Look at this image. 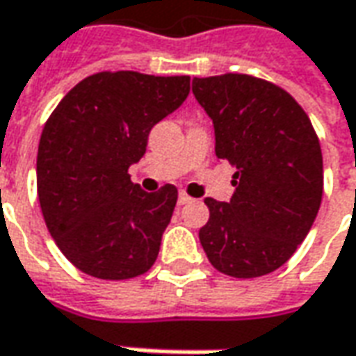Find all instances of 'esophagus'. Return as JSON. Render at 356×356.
Returning a JSON list of instances; mask_svg holds the SVG:
<instances>
[{
    "label": "esophagus",
    "mask_w": 356,
    "mask_h": 356,
    "mask_svg": "<svg viewBox=\"0 0 356 356\" xmlns=\"http://www.w3.org/2000/svg\"><path fill=\"white\" fill-rule=\"evenodd\" d=\"M192 202V197L186 194V192H180L178 194V206H186V204H190Z\"/></svg>",
    "instance_id": "1"
}]
</instances>
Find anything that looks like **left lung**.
Returning <instances> with one entry per match:
<instances>
[{
	"mask_svg": "<svg viewBox=\"0 0 356 356\" xmlns=\"http://www.w3.org/2000/svg\"><path fill=\"white\" fill-rule=\"evenodd\" d=\"M213 123L216 154L237 168L229 202L206 197L200 243L219 273H274L306 239L323 194V159L306 111L282 88L247 74L194 78Z\"/></svg>",
	"mask_w": 356,
	"mask_h": 356,
	"instance_id": "1",
	"label": "left lung"
}]
</instances>
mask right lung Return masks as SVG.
I'll list each match as a JSON object with an SVG mask.
<instances>
[{
  "mask_svg": "<svg viewBox=\"0 0 356 356\" xmlns=\"http://www.w3.org/2000/svg\"><path fill=\"white\" fill-rule=\"evenodd\" d=\"M190 76L99 72L76 83L42 129L37 190L64 257L102 280H127L154 264L178 190L149 194L129 166L150 129L182 106Z\"/></svg>",
  "mask_w": 356,
  "mask_h": 356,
  "instance_id": "add662e5",
  "label": "right lung"
}]
</instances>
